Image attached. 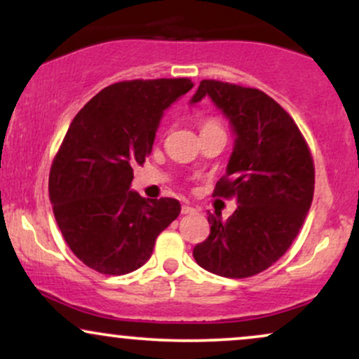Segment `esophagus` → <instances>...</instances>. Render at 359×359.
Segmentation results:
<instances>
[{
	"label": "esophagus",
	"instance_id": "34e87169",
	"mask_svg": "<svg viewBox=\"0 0 359 359\" xmlns=\"http://www.w3.org/2000/svg\"><path fill=\"white\" fill-rule=\"evenodd\" d=\"M192 212H196V209H194L192 205H189V204L182 205V214H192Z\"/></svg>",
	"mask_w": 359,
	"mask_h": 359
}]
</instances>
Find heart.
<instances>
[{
    "mask_svg": "<svg viewBox=\"0 0 359 359\" xmlns=\"http://www.w3.org/2000/svg\"><path fill=\"white\" fill-rule=\"evenodd\" d=\"M208 128H219V123L214 118H208L201 123V130H208Z\"/></svg>",
    "mask_w": 359,
    "mask_h": 359,
    "instance_id": "heart-1",
    "label": "heart"
}]
</instances>
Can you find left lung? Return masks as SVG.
Segmentation results:
<instances>
[{
  "instance_id": "obj_1",
  "label": "left lung",
  "mask_w": 359,
  "mask_h": 359,
  "mask_svg": "<svg viewBox=\"0 0 359 359\" xmlns=\"http://www.w3.org/2000/svg\"><path fill=\"white\" fill-rule=\"evenodd\" d=\"M204 96L236 133L212 196L234 197L238 209L226 221L209 214L211 233L192 255L211 273L248 278L270 269L297 238L314 197V160L290 114L263 90L204 79L192 102Z\"/></svg>"
}]
</instances>
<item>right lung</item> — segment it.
Returning <instances> with one entry per match:
<instances>
[{
	"label": "right lung",
	"instance_id": "right-lung-1",
	"mask_svg": "<svg viewBox=\"0 0 359 359\" xmlns=\"http://www.w3.org/2000/svg\"><path fill=\"white\" fill-rule=\"evenodd\" d=\"M192 81L135 79L111 84L72 119L48 175L57 224L72 253L102 275L138 270L156 236L179 216L172 197L128 191L133 167L151 154L160 118Z\"/></svg>",
	"mask_w": 359,
	"mask_h": 359
}]
</instances>
